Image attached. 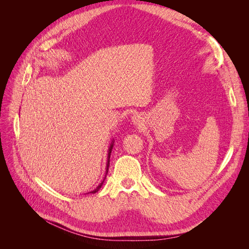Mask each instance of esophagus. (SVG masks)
Returning <instances> with one entry per match:
<instances>
[{
	"instance_id": "esophagus-1",
	"label": "esophagus",
	"mask_w": 249,
	"mask_h": 249,
	"mask_svg": "<svg viewBox=\"0 0 249 249\" xmlns=\"http://www.w3.org/2000/svg\"><path fill=\"white\" fill-rule=\"evenodd\" d=\"M142 119L143 118L141 117V115L138 114V113H136V114H134L132 117V123L136 125H140V124H142Z\"/></svg>"
}]
</instances>
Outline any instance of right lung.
Masks as SVG:
<instances>
[{
  "instance_id": "obj_1",
  "label": "right lung",
  "mask_w": 249,
  "mask_h": 249,
  "mask_svg": "<svg viewBox=\"0 0 249 249\" xmlns=\"http://www.w3.org/2000/svg\"><path fill=\"white\" fill-rule=\"evenodd\" d=\"M113 143H114V140H113L112 142H111V144H110V147H109V152H108V161H107V166H106V176H107V173H108V169H109V164H110V156H111V152H112V148H113ZM106 176H105V178H106ZM105 178H104V180H105ZM104 180L103 182L97 186L94 190H92L91 192H89V193H96L97 191H99L100 189H101V187H102V185H103V183H104Z\"/></svg>"
}]
</instances>
